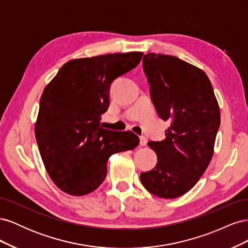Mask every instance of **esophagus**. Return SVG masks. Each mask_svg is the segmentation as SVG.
<instances>
[{
    "mask_svg": "<svg viewBox=\"0 0 248 248\" xmlns=\"http://www.w3.org/2000/svg\"><path fill=\"white\" fill-rule=\"evenodd\" d=\"M140 146H146L147 145V139L145 137L140 138Z\"/></svg>",
    "mask_w": 248,
    "mask_h": 248,
    "instance_id": "obj_1",
    "label": "esophagus"
}]
</instances>
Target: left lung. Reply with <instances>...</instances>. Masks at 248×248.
I'll use <instances>...</instances> for the list:
<instances>
[{"label": "left lung", "instance_id": "1", "mask_svg": "<svg viewBox=\"0 0 248 248\" xmlns=\"http://www.w3.org/2000/svg\"><path fill=\"white\" fill-rule=\"evenodd\" d=\"M142 66L157 114L170 127L163 140L148 142L157 163L140 182L156 197L175 199L198 183L212 159L218 102L207 74L183 60L149 52Z\"/></svg>", "mask_w": 248, "mask_h": 248}]
</instances>
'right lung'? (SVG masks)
<instances>
[{
  "instance_id": "right-lung-1",
  "label": "right lung",
  "mask_w": 248,
  "mask_h": 248,
  "mask_svg": "<svg viewBox=\"0 0 248 248\" xmlns=\"http://www.w3.org/2000/svg\"><path fill=\"white\" fill-rule=\"evenodd\" d=\"M142 52L108 54L65 63L44 89L35 137L50 179L71 196L91 193L106 179L107 162L136 148L131 131L103 129L100 116L109 106V88L140 62Z\"/></svg>"
}]
</instances>
